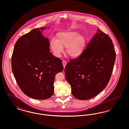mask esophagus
Wrapping results in <instances>:
<instances>
[{
	"instance_id": "1",
	"label": "esophagus",
	"mask_w": 129,
	"mask_h": 129,
	"mask_svg": "<svg viewBox=\"0 0 129 129\" xmlns=\"http://www.w3.org/2000/svg\"><path fill=\"white\" fill-rule=\"evenodd\" d=\"M62 64H63V67H64V68H65L66 65V64H67V62L65 61H63Z\"/></svg>"
}]
</instances>
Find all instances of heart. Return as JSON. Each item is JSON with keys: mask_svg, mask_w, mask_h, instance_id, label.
Segmentation results:
<instances>
[{"mask_svg": "<svg viewBox=\"0 0 129 129\" xmlns=\"http://www.w3.org/2000/svg\"><path fill=\"white\" fill-rule=\"evenodd\" d=\"M85 46V39L77 32L68 31L59 32L56 34V40L52 39L50 47L54 55L59 57L66 47V53L71 57L79 56L83 52Z\"/></svg>", "mask_w": 129, "mask_h": 129, "instance_id": "b5f03b06", "label": "heart"}]
</instances>
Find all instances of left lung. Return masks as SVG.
Instances as JSON below:
<instances>
[{
    "label": "left lung",
    "mask_w": 129,
    "mask_h": 129,
    "mask_svg": "<svg viewBox=\"0 0 129 129\" xmlns=\"http://www.w3.org/2000/svg\"><path fill=\"white\" fill-rule=\"evenodd\" d=\"M116 56L111 39L98 29L82 54L65 67L66 79L74 97L86 100L101 92L110 79Z\"/></svg>",
    "instance_id": "8db88e82"
}]
</instances>
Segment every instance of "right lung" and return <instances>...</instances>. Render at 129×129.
I'll return each instance as SVG.
<instances>
[{"instance_id":"obj_1","label":"right lung","mask_w":129,"mask_h":129,"mask_svg":"<svg viewBox=\"0 0 129 129\" xmlns=\"http://www.w3.org/2000/svg\"><path fill=\"white\" fill-rule=\"evenodd\" d=\"M49 46V40L42 36L39 28L22 35L14 45L12 73L21 90L31 98L51 97L55 75L63 70L61 60L51 54Z\"/></svg>"}]
</instances>
